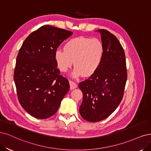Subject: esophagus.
Returning <instances> with one entry per match:
<instances>
[{"label":"esophagus","mask_w":151,"mask_h":151,"mask_svg":"<svg viewBox=\"0 0 151 151\" xmlns=\"http://www.w3.org/2000/svg\"><path fill=\"white\" fill-rule=\"evenodd\" d=\"M70 88L71 89H75V88H76V87H77V84L75 82H74V81H71V80H70Z\"/></svg>","instance_id":"1"}]
</instances>
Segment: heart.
Returning a JSON list of instances; mask_svg holds the SVG:
<instances>
[{
  "label": "heart",
  "instance_id": "heart-1",
  "mask_svg": "<svg viewBox=\"0 0 151 151\" xmlns=\"http://www.w3.org/2000/svg\"><path fill=\"white\" fill-rule=\"evenodd\" d=\"M105 56V46L97 38L83 36L71 39L64 46V50L58 49L55 60L58 70L66 72L73 64L72 75L90 76L98 70Z\"/></svg>",
  "mask_w": 151,
  "mask_h": 151
}]
</instances>
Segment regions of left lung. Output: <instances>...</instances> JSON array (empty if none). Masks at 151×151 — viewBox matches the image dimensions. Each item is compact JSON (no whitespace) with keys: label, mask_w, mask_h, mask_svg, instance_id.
Here are the masks:
<instances>
[{"label":"left lung","mask_w":151,"mask_h":151,"mask_svg":"<svg viewBox=\"0 0 151 151\" xmlns=\"http://www.w3.org/2000/svg\"><path fill=\"white\" fill-rule=\"evenodd\" d=\"M105 46L100 68L78 86L83 93L79 111L83 119L96 122L107 118L122 100L127 78L125 55L118 39L105 29H99Z\"/></svg>","instance_id":"8db88e82"}]
</instances>
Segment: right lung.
I'll use <instances>...</instances> for the list:
<instances>
[{"label":"right lung","mask_w":151,"mask_h":151,"mask_svg":"<svg viewBox=\"0 0 151 151\" xmlns=\"http://www.w3.org/2000/svg\"><path fill=\"white\" fill-rule=\"evenodd\" d=\"M72 34L43 26L29 35L19 51L14 73L17 98L34 117L45 119L55 114L70 89L68 80L57 68L55 54Z\"/></svg>","instance_id":"right-lung-1"}]
</instances>
